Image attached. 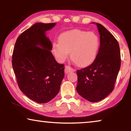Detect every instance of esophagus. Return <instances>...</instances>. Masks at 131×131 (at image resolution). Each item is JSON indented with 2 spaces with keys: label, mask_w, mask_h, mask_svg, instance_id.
Listing matches in <instances>:
<instances>
[{
  "label": "esophagus",
  "mask_w": 131,
  "mask_h": 131,
  "mask_svg": "<svg viewBox=\"0 0 131 131\" xmlns=\"http://www.w3.org/2000/svg\"><path fill=\"white\" fill-rule=\"evenodd\" d=\"M75 70L74 69H73L72 68H71V66H65V72L66 73H68L69 72H74Z\"/></svg>",
  "instance_id": "34e87169"
}]
</instances>
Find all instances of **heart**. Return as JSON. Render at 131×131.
Masks as SVG:
<instances>
[{
    "instance_id": "1",
    "label": "heart",
    "mask_w": 131,
    "mask_h": 131,
    "mask_svg": "<svg viewBox=\"0 0 131 131\" xmlns=\"http://www.w3.org/2000/svg\"><path fill=\"white\" fill-rule=\"evenodd\" d=\"M99 46V37L94 32L73 29L60 35L59 42L53 44V51L60 62L65 61L70 53L73 62L82 67L94 60Z\"/></svg>"
}]
</instances>
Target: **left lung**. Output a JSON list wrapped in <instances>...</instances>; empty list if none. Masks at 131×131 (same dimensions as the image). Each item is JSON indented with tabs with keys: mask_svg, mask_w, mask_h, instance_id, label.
I'll return each instance as SVG.
<instances>
[{
	"mask_svg": "<svg viewBox=\"0 0 131 131\" xmlns=\"http://www.w3.org/2000/svg\"><path fill=\"white\" fill-rule=\"evenodd\" d=\"M96 25L100 35L96 58L90 66L77 71V91L91 102H99L113 91L121 62L117 40L102 24Z\"/></svg>",
	"mask_w": 131,
	"mask_h": 131,
	"instance_id": "8db88e82",
	"label": "left lung"
}]
</instances>
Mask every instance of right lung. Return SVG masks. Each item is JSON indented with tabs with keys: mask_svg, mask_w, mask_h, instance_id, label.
<instances>
[{
	"mask_svg": "<svg viewBox=\"0 0 131 131\" xmlns=\"http://www.w3.org/2000/svg\"><path fill=\"white\" fill-rule=\"evenodd\" d=\"M56 23H36L16 40L12 67L21 91L34 102H49L58 94L65 73L63 64L56 61L46 32Z\"/></svg>",
	"mask_w": 131,
	"mask_h": 131,
	"instance_id": "right-lung-1",
	"label": "right lung"
}]
</instances>
